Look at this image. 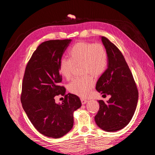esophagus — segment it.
Returning a JSON list of instances; mask_svg holds the SVG:
<instances>
[{"label": "esophagus", "instance_id": "obj_1", "mask_svg": "<svg viewBox=\"0 0 155 155\" xmlns=\"http://www.w3.org/2000/svg\"><path fill=\"white\" fill-rule=\"evenodd\" d=\"M81 104H82L83 105H84V104H87V101H88V100H85V99H83V98H81Z\"/></svg>", "mask_w": 155, "mask_h": 155}]
</instances>
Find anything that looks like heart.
I'll return each mask as SVG.
<instances>
[{"mask_svg":"<svg viewBox=\"0 0 155 155\" xmlns=\"http://www.w3.org/2000/svg\"><path fill=\"white\" fill-rule=\"evenodd\" d=\"M68 59L63 58L59 64V72L63 78L69 79L74 66L81 64L83 74L80 78H75L68 85L69 91L82 97H88L94 85L93 76L99 77L107 68L108 55L104 46L85 41L74 44L68 51Z\"/></svg>","mask_w":155,"mask_h":155,"instance_id":"1","label":"heart"}]
</instances>
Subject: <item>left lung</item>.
Returning a JSON list of instances; mask_svg holds the SVG:
<instances>
[{
    "mask_svg": "<svg viewBox=\"0 0 155 155\" xmlns=\"http://www.w3.org/2000/svg\"><path fill=\"white\" fill-rule=\"evenodd\" d=\"M108 55L105 72L98 79L96 89L104 95H110L105 102L97 101L100 109L95 116L97 125L107 132H114L127 125L137 108L138 91L123 54L105 37H101Z\"/></svg>",
    "mask_w": 155,
    "mask_h": 155,
    "instance_id": "8db88e82",
    "label": "left lung"
}]
</instances>
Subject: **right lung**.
Segmentation results:
<instances>
[{"instance_id":"1","label":"right lung","mask_w":155,"mask_h":155,"mask_svg":"<svg viewBox=\"0 0 155 155\" xmlns=\"http://www.w3.org/2000/svg\"><path fill=\"white\" fill-rule=\"evenodd\" d=\"M71 39L50 40L42 43L33 53L25 69L21 101L31 123L46 137L59 138L72 129L74 112L81 106L76 95L60 85L62 77L59 64ZM65 96L62 104L54 97Z\"/></svg>"}]
</instances>
